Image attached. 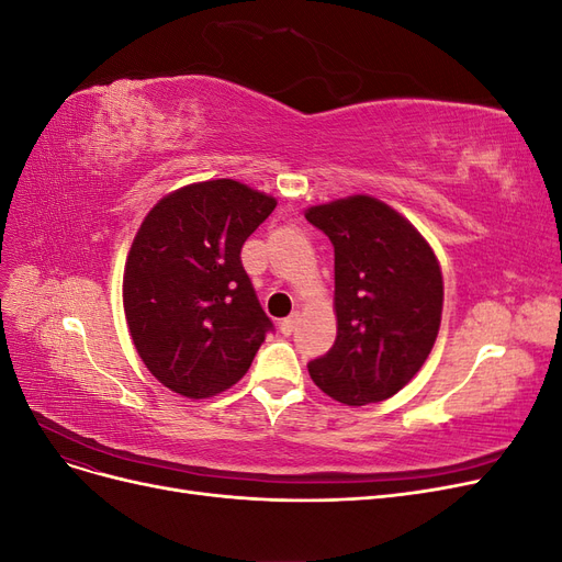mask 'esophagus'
<instances>
[{
  "instance_id": "34e87169",
  "label": "esophagus",
  "mask_w": 562,
  "mask_h": 562,
  "mask_svg": "<svg viewBox=\"0 0 562 562\" xmlns=\"http://www.w3.org/2000/svg\"><path fill=\"white\" fill-rule=\"evenodd\" d=\"M297 321H300V314H297V312H293L291 316L281 318V321H279L281 333H283V335H293V330H295V326H297Z\"/></svg>"
}]
</instances>
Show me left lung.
I'll use <instances>...</instances> for the list:
<instances>
[{"label": "left lung", "instance_id": "left-lung-1", "mask_svg": "<svg viewBox=\"0 0 562 562\" xmlns=\"http://www.w3.org/2000/svg\"><path fill=\"white\" fill-rule=\"evenodd\" d=\"M335 248L337 337L307 363L314 384L345 405L391 398L436 342L443 277L429 244L386 203L349 196L307 211Z\"/></svg>", "mask_w": 562, "mask_h": 562}]
</instances>
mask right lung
Segmentation results:
<instances>
[{
  "label": "right lung",
  "instance_id": "add662e5",
  "mask_svg": "<svg viewBox=\"0 0 562 562\" xmlns=\"http://www.w3.org/2000/svg\"><path fill=\"white\" fill-rule=\"evenodd\" d=\"M277 199L236 180L164 196L135 234L124 312L143 363L164 386L209 398L239 382L274 330L241 265V248Z\"/></svg>",
  "mask_w": 562,
  "mask_h": 562
}]
</instances>
